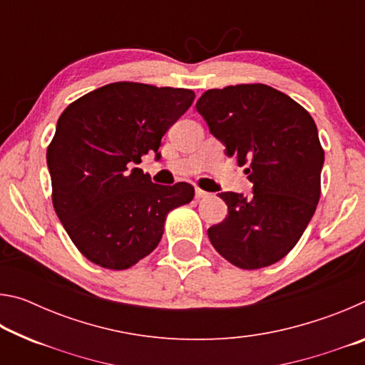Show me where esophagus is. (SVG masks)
<instances>
[{"instance_id":"esophagus-1","label":"esophagus","mask_w":365,"mask_h":365,"mask_svg":"<svg viewBox=\"0 0 365 365\" xmlns=\"http://www.w3.org/2000/svg\"><path fill=\"white\" fill-rule=\"evenodd\" d=\"M195 196H196V200H205V197H207V196H209V193H207V191H205V190L196 188V191H195Z\"/></svg>"}]
</instances>
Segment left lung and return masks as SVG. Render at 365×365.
Returning a JSON list of instances; mask_svg holds the SVG:
<instances>
[{"mask_svg": "<svg viewBox=\"0 0 365 365\" xmlns=\"http://www.w3.org/2000/svg\"><path fill=\"white\" fill-rule=\"evenodd\" d=\"M196 110L225 145L252 195L224 191L227 217L207 230L215 251L240 269L267 267L299 242L320 197L324 150L311 114L264 83L207 90Z\"/></svg>", "mask_w": 365, "mask_h": 365, "instance_id": "8db88e82", "label": "left lung"}]
</instances>
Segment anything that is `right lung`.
I'll list each match as a JSON object with an SVG mask.
<instances>
[{
	"label": "right lung",
	"instance_id": "right-lung-1",
	"mask_svg": "<svg viewBox=\"0 0 365 365\" xmlns=\"http://www.w3.org/2000/svg\"><path fill=\"white\" fill-rule=\"evenodd\" d=\"M195 91L135 82L104 85L61 114L46 151L53 206L96 265L125 270L159 245L168 214L195 196L190 183L156 185L135 168L187 113Z\"/></svg>",
	"mask_w": 365,
	"mask_h": 365
}]
</instances>
